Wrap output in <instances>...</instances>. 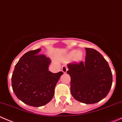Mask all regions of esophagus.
Wrapping results in <instances>:
<instances>
[{
    "mask_svg": "<svg viewBox=\"0 0 122 122\" xmlns=\"http://www.w3.org/2000/svg\"><path fill=\"white\" fill-rule=\"evenodd\" d=\"M67 70H68V68H67V66H65V65H63V66H62V67H61V71H62L63 73H66Z\"/></svg>",
    "mask_w": 122,
    "mask_h": 122,
    "instance_id": "34e87169",
    "label": "esophagus"
}]
</instances>
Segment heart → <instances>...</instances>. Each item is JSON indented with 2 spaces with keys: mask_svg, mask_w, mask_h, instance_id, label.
<instances>
[{
  "mask_svg": "<svg viewBox=\"0 0 122 122\" xmlns=\"http://www.w3.org/2000/svg\"><path fill=\"white\" fill-rule=\"evenodd\" d=\"M73 56V59L75 61H79L82 59L83 57V53L81 51H72L69 55H68L67 57L71 58V57Z\"/></svg>",
  "mask_w": 122,
  "mask_h": 122,
  "instance_id": "obj_1",
  "label": "heart"
}]
</instances>
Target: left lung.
Segmentation results:
<instances>
[{
  "mask_svg": "<svg viewBox=\"0 0 122 122\" xmlns=\"http://www.w3.org/2000/svg\"><path fill=\"white\" fill-rule=\"evenodd\" d=\"M85 62L67 65L71 76V92L73 98L85 104H94L107 96L113 77L108 62L97 50L85 48Z\"/></svg>",
  "mask_w": 122,
  "mask_h": 122,
  "instance_id": "8db88e82",
  "label": "left lung"
}]
</instances>
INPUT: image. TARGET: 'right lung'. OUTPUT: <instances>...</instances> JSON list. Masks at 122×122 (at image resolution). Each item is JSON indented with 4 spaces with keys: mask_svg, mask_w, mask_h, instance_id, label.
Here are the masks:
<instances>
[{
    "mask_svg": "<svg viewBox=\"0 0 122 122\" xmlns=\"http://www.w3.org/2000/svg\"><path fill=\"white\" fill-rule=\"evenodd\" d=\"M41 49L24 54L15 65L12 76V86L17 98L33 107H40L53 98L55 88L62 72L49 71L51 60L38 55Z\"/></svg>",
    "mask_w": 122,
    "mask_h": 122,
    "instance_id": "add662e5",
    "label": "right lung"
}]
</instances>
